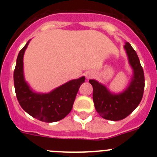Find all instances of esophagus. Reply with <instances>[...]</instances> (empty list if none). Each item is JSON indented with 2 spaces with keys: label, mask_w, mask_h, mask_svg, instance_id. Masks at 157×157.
I'll return each instance as SVG.
<instances>
[{
  "label": "esophagus",
  "mask_w": 157,
  "mask_h": 157,
  "mask_svg": "<svg viewBox=\"0 0 157 157\" xmlns=\"http://www.w3.org/2000/svg\"><path fill=\"white\" fill-rule=\"evenodd\" d=\"M86 78L87 79H90V78H93L94 76V72L93 71H87L86 72Z\"/></svg>",
  "instance_id": "esophagus-1"
}]
</instances>
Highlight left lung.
I'll return each instance as SVG.
<instances>
[{"mask_svg":"<svg viewBox=\"0 0 157 157\" xmlns=\"http://www.w3.org/2000/svg\"><path fill=\"white\" fill-rule=\"evenodd\" d=\"M129 63L133 69L130 84L123 92L112 94L105 85L94 79L89 80L93 86L94 106L100 116L105 120H123L138 106L143 97L145 76L143 68L135 50L129 42L124 45Z\"/></svg>","mask_w":157,"mask_h":157,"instance_id":"obj_1","label":"left lung"}]
</instances>
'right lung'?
I'll use <instances>...</instances> for the list:
<instances>
[{
    "label": "right lung",
    "mask_w": 157,
    "mask_h": 157,
    "mask_svg": "<svg viewBox=\"0 0 157 157\" xmlns=\"http://www.w3.org/2000/svg\"><path fill=\"white\" fill-rule=\"evenodd\" d=\"M30 41L19 52L14 71V86L16 98L22 109L32 117L45 123L62 120L71 111L75 99L85 77L73 79L54 89L48 94L32 90L25 81L23 75V55Z\"/></svg>",
    "instance_id": "right-lung-1"
}]
</instances>
